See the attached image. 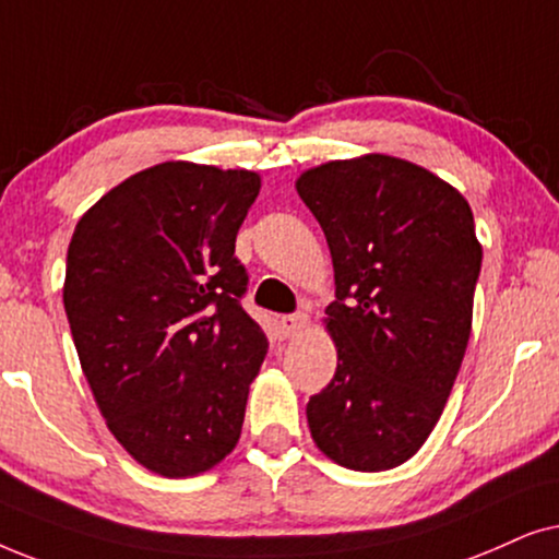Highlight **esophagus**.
<instances>
[{"mask_svg": "<svg viewBox=\"0 0 559 559\" xmlns=\"http://www.w3.org/2000/svg\"><path fill=\"white\" fill-rule=\"evenodd\" d=\"M281 326H284L286 337H294V334H299V332L307 330V326H309V317L304 314V311H296V314L281 317Z\"/></svg>", "mask_w": 559, "mask_h": 559, "instance_id": "esophagus-1", "label": "esophagus"}]
</instances>
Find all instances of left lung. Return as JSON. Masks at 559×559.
Segmentation results:
<instances>
[{
	"mask_svg": "<svg viewBox=\"0 0 559 559\" xmlns=\"http://www.w3.org/2000/svg\"><path fill=\"white\" fill-rule=\"evenodd\" d=\"M301 202L334 265L337 370L307 419L349 471H391L427 442L463 366L483 248L471 204L416 163L370 153L304 170Z\"/></svg>",
	"mask_w": 559,
	"mask_h": 559,
	"instance_id": "left-lung-1",
	"label": "left lung"
}]
</instances>
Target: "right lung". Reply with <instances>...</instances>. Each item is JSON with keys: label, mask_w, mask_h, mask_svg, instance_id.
<instances>
[{"label": "right lung", "mask_w": 559, "mask_h": 559, "mask_svg": "<svg viewBox=\"0 0 559 559\" xmlns=\"http://www.w3.org/2000/svg\"><path fill=\"white\" fill-rule=\"evenodd\" d=\"M258 191L252 170L168 160L73 229L63 307L81 370L117 442L166 478L212 471L240 440L267 353L235 258Z\"/></svg>", "instance_id": "1"}]
</instances>
